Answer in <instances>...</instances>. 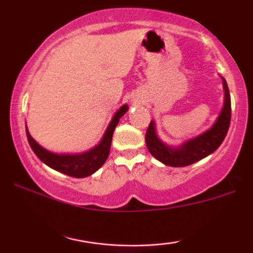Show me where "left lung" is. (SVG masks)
Segmentation results:
<instances>
[{"mask_svg":"<svg viewBox=\"0 0 253 253\" xmlns=\"http://www.w3.org/2000/svg\"><path fill=\"white\" fill-rule=\"evenodd\" d=\"M222 85L225 92L223 107L215 124L205 133L187 140L181 146L172 147L163 143L157 135L155 121H151L145 136L146 146L151 155L165 165L181 168L201 161L213 153L222 144L231 123V97L225 78H222Z\"/></svg>","mask_w":253,"mask_h":253,"instance_id":"1","label":"left lung"}]
</instances>
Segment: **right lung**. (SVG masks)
<instances>
[{
    "label": "right lung",
    "instance_id": "obj_1",
    "mask_svg": "<svg viewBox=\"0 0 253 253\" xmlns=\"http://www.w3.org/2000/svg\"><path fill=\"white\" fill-rule=\"evenodd\" d=\"M127 110H128L127 104L120 107V109L113 117L108 128L106 129V133L103 134L102 140L98 143V145L92 147L91 150L86 151V152L77 153V155H58V153L50 152V151L40 146L32 138L27 127H26V134H27L28 143H30L32 150L42 163L68 176L83 178V177H88L96 172L107 161L109 156L110 145H112L113 133H114L115 127L119 124V120L124 117Z\"/></svg>",
    "mask_w": 253,
    "mask_h": 253
}]
</instances>
